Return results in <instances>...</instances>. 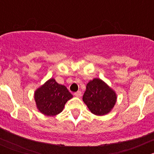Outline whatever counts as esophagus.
<instances>
[{"label":"esophagus","mask_w":154,"mask_h":154,"mask_svg":"<svg viewBox=\"0 0 154 154\" xmlns=\"http://www.w3.org/2000/svg\"><path fill=\"white\" fill-rule=\"evenodd\" d=\"M74 95L75 96V97H81V95H82V92H81V91H77V92L74 93Z\"/></svg>","instance_id":"34e87169"}]
</instances>
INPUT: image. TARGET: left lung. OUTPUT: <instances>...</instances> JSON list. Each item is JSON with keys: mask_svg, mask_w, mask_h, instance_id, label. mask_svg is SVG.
<instances>
[{"mask_svg": "<svg viewBox=\"0 0 154 154\" xmlns=\"http://www.w3.org/2000/svg\"><path fill=\"white\" fill-rule=\"evenodd\" d=\"M117 96L106 83L98 78L90 80L83 96V100L91 113L104 116L109 112L116 103Z\"/></svg>", "mask_w": 154, "mask_h": 154, "instance_id": "1", "label": "left lung"}]
</instances>
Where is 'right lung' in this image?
Returning <instances> with one entry per match:
<instances>
[{
  "instance_id": "obj_1",
  "label": "right lung",
  "mask_w": 154,
  "mask_h": 154,
  "mask_svg": "<svg viewBox=\"0 0 154 154\" xmlns=\"http://www.w3.org/2000/svg\"><path fill=\"white\" fill-rule=\"evenodd\" d=\"M72 97L68 88L57 83L54 78L48 80L34 93L37 109L48 116H54L61 112L66 102Z\"/></svg>"
}]
</instances>
